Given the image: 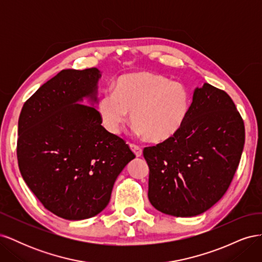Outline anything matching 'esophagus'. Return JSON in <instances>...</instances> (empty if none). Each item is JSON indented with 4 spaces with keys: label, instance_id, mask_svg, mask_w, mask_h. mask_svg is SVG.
<instances>
[{
    "label": "esophagus",
    "instance_id": "34e87169",
    "mask_svg": "<svg viewBox=\"0 0 262 262\" xmlns=\"http://www.w3.org/2000/svg\"><path fill=\"white\" fill-rule=\"evenodd\" d=\"M130 147H131V149L133 150V153L136 154V156L137 157H140L141 155H142V148L139 146V145H136V144H130Z\"/></svg>",
    "mask_w": 262,
    "mask_h": 262
}]
</instances>
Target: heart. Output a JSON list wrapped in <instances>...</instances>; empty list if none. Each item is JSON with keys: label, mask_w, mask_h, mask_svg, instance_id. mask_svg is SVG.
<instances>
[{"label": "heart", "mask_w": 262, "mask_h": 262, "mask_svg": "<svg viewBox=\"0 0 262 262\" xmlns=\"http://www.w3.org/2000/svg\"><path fill=\"white\" fill-rule=\"evenodd\" d=\"M189 109L190 95L184 85L148 71L119 76L114 94L106 93L98 101L101 122L110 133H119L131 113L136 132L155 143L175 136Z\"/></svg>", "instance_id": "heart-1"}]
</instances>
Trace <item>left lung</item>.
<instances>
[{"label": "left lung", "mask_w": 262, "mask_h": 262, "mask_svg": "<svg viewBox=\"0 0 262 262\" xmlns=\"http://www.w3.org/2000/svg\"><path fill=\"white\" fill-rule=\"evenodd\" d=\"M245 125L232 98L208 83L195 89L172 138L143 149L148 200L162 213L195 216L225 194L242 157Z\"/></svg>", "instance_id": "8db88e82"}]
</instances>
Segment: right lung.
<instances>
[{
	"mask_svg": "<svg viewBox=\"0 0 262 262\" xmlns=\"http://www.w3.org/2000/svg\"><path fill=\"white\" fill-rule=\"evenodd\" d=\"M100 71L62 70L24 104L17 161L23 179L55 215L80 221L109 203L119 173L132 161L124 140L101 125L97 102Z\"/></svg>",
	"mask_w": 262,
	"mask_h": 262,
	"instance_id": "right-lung-1",
	"label": "right lung"
}]
</instances>
